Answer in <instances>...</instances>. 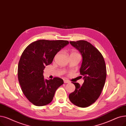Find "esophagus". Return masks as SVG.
<instances>
[{
	"instance_id": "1",
	"label": "esophagus",
	"mask_w": 126,
	"mask_h": 126,
	"mask_svg": "<svg viewBox=\"0 0 126 126\" xmlns=\"http://www.w3.org/2000/svg\"><path fill=\"white\" fill-rule=\"evenodd\" d=\"M63 82H64V83H69L70 82V81L68 80H64Z\"/></svg>"
}]
</instances>
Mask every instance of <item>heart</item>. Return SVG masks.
I'll list each match as a JSON object with an SVG mask.
<instances>
[{
    "mask_svg": "<svg viewBox=\"0 0 126 126\" xmlns=\"http://www.w3.org/2000/svg\"><path fill=\"white\" fill-rule=\"evenodd\" d=\"M78 54L74 50H72L71 52V54Z\"/></svg>",
    "mask_w": 126,
    "mask_h": 126,
    "instance_id": "obj_1",
    "label": "heart"
}]
</instances>
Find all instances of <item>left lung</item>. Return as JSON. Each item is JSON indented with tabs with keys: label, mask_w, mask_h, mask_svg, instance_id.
<instances>
[{
	"label": "left lung",
	"mask_w": 126,
	"mask_h": 126,
	"mask_svg": "<svg viewBox=\"0 0 126 126\" xmlns=\"http://www.w3.org/2000/svg\"><path fill=\"white\" fill-rule=\"evenodd\" d=\"M70 43L82 56L79 71L84 82L82 86L72 82L75 90L69 94V98L74 105L86 108L95 103L102 92L107 76L105 60L101 53L87 41H70Z\"/></svg>",
	"instance_id": "obj_1"
}]
</instances>
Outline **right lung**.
Instances as JSON below:
<instances>
[{
  "label": "right lung",
  "instance_id": "obj_1",
  "mask_svg": "<svg viewBox=\"0 0 126 126\" xmlns=\"http://www.w3.org/2000/svg\"><path fill=\"white\" fill-rule=\"evenodd\" d=\"M69 44L67 40H38L23 51L18 65V79L27 99L36 106L50 103L58 87L63 83L59 77L45 79L44 70L55 55Z\"/></svg>",
  "mask_w": 126,
  "mask_h": 126
}]
</instances>
